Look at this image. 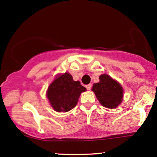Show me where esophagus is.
I'll return each mask as SVG.
<instances>
[{
  "label": "esophagus",
  "instance_id": "obj_1",
  "mask_svg": "<svg viewBox=\"0 0 157 157\" xmlns=\"http://www.w3.org/2000/svg\"><path fill=\"white\" fill-rule=\"evenodd\" d=\"M86 88L88 90H90L91 88H92V84H88V85L86 86Z\"/></svg>",
  "mask_w": 157,
  "mask_h": 157
}]
</instances>
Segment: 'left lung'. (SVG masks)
I'll list each match as a JSON object with an SVG mask.
<instances>
[{"mask_svg": "<svg viewBox=\"0 0 157 157\" xmlns=\"http://www.w3.org/2000/svg\"><path fill=\"white\" fill-rule=\"evenodd\" d=\"M100 82L93 85L92 90L94 92L99 102L104 107H117L122 101L123 89L118 82L107 75L99 77Z\"/></svg>", "mask_w": 157, "mask_h": 157, "instance_id": "8db88e82", "label": "left lung"}]
</instances>
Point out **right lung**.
Listing matches in <instances>:
<instances>
[{"label": "right lung", "instance_id": "right-lung-1", "mask_svg": "<svg viewBox=\"0 0 157 157\" xmlns=\"http://www.w3.org/2000/svg\"><path fill=\"white\" fill-rule=\"evenodd\" d=\"M86 90L80 81H74L70 74L65 73L49 86L47 97L55 111L68 112L75 107L81 92Z\"/></svg>", "mask_w": 157, "mask_h": 157}]
</instances>
